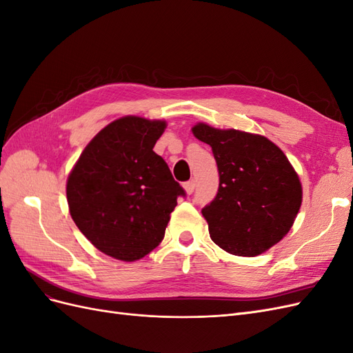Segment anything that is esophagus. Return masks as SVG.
<instances>
[{
  "instance_id": "1",
  "label": "esophagus",
  "mask_w": 353,
  "mask_h": 353,
  "mask_svg": "<svg viewBox=\"0 0 353 353\" xmlns=\"http://www.w3.org/2000/svg\"><path fill=\"white\" fill-rule=\"evenodd\" d=\"M184 190H185V193L187 194H191V193H193V191H194V187H196V183H194V181L193 179H191V181H187V183H184Z\"/></svg>"
}]
</instances>
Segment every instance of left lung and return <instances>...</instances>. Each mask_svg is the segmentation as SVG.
Returning a JSON list of instances; mask_svg holds the SVG:
<instances>
[{"label": "left lung", "instance_id": "obj_1", "mask_svg": "<svg viewBox=\"0 0 353 353\" xmlns=\"http://www.w3.org/2000/svg\"><path fill=\"white\" fill-rule=\"evenodd\" d=\"M191 132L212 147L218 194L201 209L213 243L236 256H258L281 241L302 205V183L279 145L240 130L199 122Z\"/></svg>", "mask_w": 353, "mask_h": 353}]
</instances>
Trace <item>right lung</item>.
<instances>
[{
	"instance_id": "1",
	"label": "right lung",
	"mask_w": 353,
	"mask_h": 353,
	"mask_svg": "<svg viewBox=\"0 0 353 353\" xmlns=\"http://www.w3.org/2000/svg\"><path fill=\"white\" fill-rule=\"evenodd\" d=\"M166 121L123 116L83 148L66 183L70 216L100 252L134 262L165 237L184 190L153 147Z\"/></svg>"
}]
</instances>
